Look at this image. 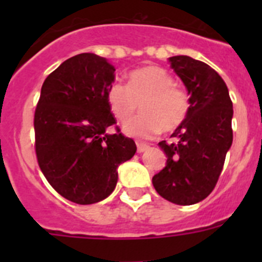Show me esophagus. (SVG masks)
Returning <instances> with one entry per match:
<instances>
[{"mask_svg":"<svg viewBox=\"0 0 262 262\" xmlns=\"http://www.w3.org/2000/svg\"><path fill=\"white\" fill-rule=\"evenodd\" d=\"M136 147H138V154H143L144 151H147L148 148H149V145L148 144H144V143H136Z\"/></svg>","mask_w":262,"mask_h":262,"instance_id":"obj_1","label":"esophagus"}]
</instances>
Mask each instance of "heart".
Here are the masks:
<instances>
[{"label":"heart","instance_id":"1","mask_svg":"<svg viewBox=\"0 0 262 262\" xmlns=\"http://www.w3.org/2000/svg\"><path fill=\"white\" fill-rule=\"evenodd\" d=\"M111 113L120 122L135 114L140 103L143 114L123 126L127 135L149 139L164 129L172 131L186 119L190 102L184 90L165 69L145 67L133 72L128 84L114 82L107 90Z\"/></svg>","mask_w":262,"mask_h":262}]
</instances>
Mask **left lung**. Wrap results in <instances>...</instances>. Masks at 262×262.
Instances as JSON below:
<instances>
[{"label": "left lung", "mask_w": 262, "mask_h": 262, "mask_svg": "<svg viewBox=\"0 0 262 262\" xmlns=\"http://www.w3.org/2000/svg\"><path fill=\"white\" fill-rule=\"evenodd\" d=\"M168 60L190 96V107L172 134L174 143H159L166 165L152 184L169 202L189 206L205 200L221 176L232 145V101L223 78L206 62L189 56Z\"/></svg>", "instance_id": "obj_1"}]
</instances>
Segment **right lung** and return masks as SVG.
Listing matches in <instances>:
<instances>
[{
  "instance_id": "add662e5",
  "label": "right lung",
  "mask_w": 262,
  "mask_h": 262,
  "mask_svg": "<svg viewBox=\"0 0 262 262\" xmlns=\"http://www.w3.org/2000/svg\"><path fill=\"white\" fill-rule=\"evenodd\" d=\"M115 68L94 53L60 64L43 82L35 108V152L51 186L78 205L105 200L118 182V166L135 155L136 144L114 126L107 90Z\"/></svg>"
}]
</instances>
